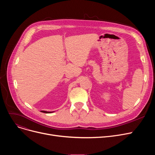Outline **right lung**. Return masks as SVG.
<instances>
[{
  "instance_id": "add662e5",
  "label": "right lung",
  "mask_w": 155,
  "mask_h": 155,
  "mask_svg": "<svg viewBox=\"0 0 155 155\" xmlns=\"http://www.w3.org/2000/svg\"><path fill=\"white\" fill-rule=\"evenodd\" d=\"M41 112H44V113H51V112H48V111H44V110H41Z\"/></svg>"
}]
</instances>
